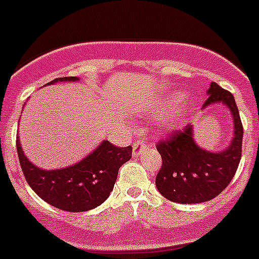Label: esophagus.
I'll use <instances>...</instances> for the list:
<instances>
[{"instance_id": "esophagus-1", "label": "esophagus", "mask_w": 259, "mask_h": 259, "mask_svg": "<svg viewBox=\"0 0 259 259\" xmlns=\"http://www.w3.org/2000/svg\"><path fill=\"white\" fill-rule=\"evenodd\" d=\"M145 149H146V143L141 139V137H139V139L135 140L134 146H132V154H134V157H139V155H140Z\"/></svg>"}]
</instances>
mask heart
<instances>
[{
  "label": "heart",
  "mask_w": 259,
  "mask_h": 259,
  "mask_svg": "<svg viewBox=\"0 0 259 259\" xmlns=\"http://www.w3.org/2000/svg\"><path fill=\"white\" fill-rule=\"evenodd\" d=\"M180 100V95H175V96H171V97L166 98L163 102H162V105L159 107H161L162 110H167L170 109V107L175 106L178 102H179ZM185 111H187V109L185 107H182V109H178L176 110V113L174 114L170 118V120H168V123H170L171 125H176L179 124L180 122L183 120V118H184L185 115Z\"/></svg>",
  "instance_id": "b5f03b06"
}]
</instances>
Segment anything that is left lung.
Instances as JSON below:
<instances>
[{
  "mask_svg": "<svg viewBox=\"0 0 259 259\" xmlns=\"http://www.w3.org/2000/svg\"><path fill=\"white\" fill-rule=\"evenodd\" d=\"M207 95L202 109L212 104H223L230 109L233 139L222 152H207L196 144L193 127L187 124L182 131H174L157 144L162 166L155 185L159 193L172 202L200 203L212 200L230 184L241 159L244 130L235 98L217 83L210 84Z\"/></svg>",
  "mask_w": 259,
  "mask_h": 259,
  "instance_id": "left-lung-1",
  "label": "left lung"
}]
</instances>
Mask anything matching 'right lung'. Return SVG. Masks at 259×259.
<instances>
[{
  "instance_id": "add662e5",
  "label": "right lung",
  "mask_w": 259,
  "mask_h": 259,
  "mask_svg": "<svg viewBox=\"0 0 259 259\" xmlns=\"http://www.w3.org/2000/svg\"><path fill=\"white\" fill-rule=\"evenodd\" d=\"M76 80L79 77H58L48 85ZM17 150L23 175L32 191L52 206L71 212L88 211L105 202L113 191L119 168L132 157L131 146L119 148L105 140L79 163L59 170H42L24 155L19 136Z\"/></svg>"
}]
</instances>
